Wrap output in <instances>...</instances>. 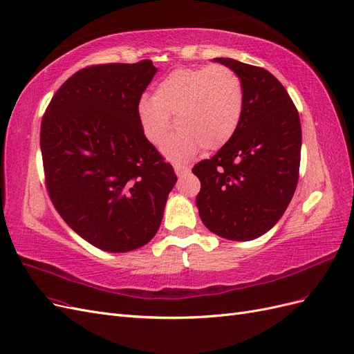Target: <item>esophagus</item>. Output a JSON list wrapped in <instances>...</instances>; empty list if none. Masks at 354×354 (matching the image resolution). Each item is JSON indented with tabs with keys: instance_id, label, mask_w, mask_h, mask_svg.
<instances>
[{
	"instance_id": "esophagus-1",
	"label": "esophagus",
	"mask_w": 354,
	"mask_h": 354,
	"mask_svg": "<svg viewBox=\"0 0 354 354\" xmlns=\"http://www.w3.org/2000/svg\"><path fill=\"white\" fill-rule=\"evenodd\" d=\"M187 171H189V167L188 166H180V165H175V174L178 176H183L185 175Z\"/></svg>"
}]
</instances>
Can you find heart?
<instances>
[{"label":"heart","instance_id":"1","mask_svg":"<svg viewBox=\"0 0 354 354\" xmlns=\"http://www.w3.org/2000/svg\"><path fill=\"white\" fill-rule=\"evenodd\" d=\"M245 108L240 77L224 65L179 68L157 84L154 97L139 100L138 113L147 139L165 147L174 129H180L166 147L171 160L193 158L205 147L216 151L237 132Z\"/></svg>","mask_w":354,"mask_h":354}]
</instances>
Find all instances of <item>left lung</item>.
<instances>
[{
    "label": "left lung",
    "instance_id": "8db88e82",
    "mask_svg": "<svg viewBox=\"0 0 354 354\" xmlns=\"http://www.w3.org/2000/svg\"><path fill=\"white\" fill-rule=\"evenodd\" d=\"M214 60L240 77L245 108L228 144L194 166L201 184L196 205L212 233L248 241L277 224L295 193L299 115L286 88L264 68L230 57Z\"/></svg>",
    "mask_w": 354,
    "mask_h": 354
}]
</instances>
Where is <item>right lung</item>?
<instances>
[{"label": "right lung", "instance_id": "right-lung-1", "mask_svg": "<svg viewBox=\"0 0 354 354\" xmlns=\"http://www.w3.org/2000/svg\"><path fill=\"white\" fill-rule=\"evenodd\" d=\"M156 73L151 60L80 69L60 86L41 121L48 196L80 237L105 252L147 245L176 183L138 113Z\"/></svg>", "mask_w": 354, "mask_h": 354}]
</instances>
